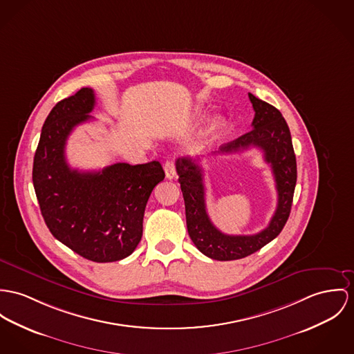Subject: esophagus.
<instances>
[{"instance_id":"obj_1","label":"esophagus","mask_w":354,"mask_h":354,"mask_svg":"<svg viewBox=\"0 0 354 354\" xmlns=\"http://www.w3.org/2000/svg\"><path fill=\"white\" fill-rule=\"evenodd\" d=\"M164 172H165L167 179H174V176H175V174H176L175 162H174V160H167V162L164 163Z\"/></svg>"}]
</instances>
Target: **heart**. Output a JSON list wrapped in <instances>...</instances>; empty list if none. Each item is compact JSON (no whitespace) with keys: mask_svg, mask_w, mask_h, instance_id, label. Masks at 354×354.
Here are the masks:
<instances>
[{"mask_svg":"<svg viewBox=\"0 0 354 354\" xmlns=\"http://www.w3.org/2000/svg\"><path fill=\"white\" fill-rule=\"evenodd\" d=\"M221 127H222V118H219V117L213 118L210 125H209V133H216L217 131L221 129Z\"/></svg>","mask_w":354,"mask_h":354,"instance_id":"b5f03b06","label":"heart"}]
</instances>
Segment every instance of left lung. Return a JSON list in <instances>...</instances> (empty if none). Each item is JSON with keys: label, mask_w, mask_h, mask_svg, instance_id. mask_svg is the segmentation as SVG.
Returning a JSON list of instances; mask_svg holds the SVG:
<instances>
[{"label": "left lung", "mask_w": 354, "mask_h": 354, "mask_svg": "<svg viewBox=\"0 0 354 354\" xmlns=\"http://www.w3.org/2000/svg\"><path fill=\"white\" fill-rule=\"evenodd\" d=\"M249 100L254 110L253 129L222 145L219 153L241 152L249 147L263 151L266 163L271 165L277 190V207L264 230L252 236H230L218 230L206 210L202 168L191 158L176 160L190 239L205 256L219 261L246 257L276 239L290 217L297 185V158L284 117L274 106L250 93Z\"/></svg>", "instance_id": "8db88e82"}]
</instances>
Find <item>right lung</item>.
Instances as JSON below:
<instances>
[{
    "mask_svg": "<svg viewBox=\"0 0 354 354\" xmlns=\"http://www.w3.org/2000/svg\"><path fill=\"white\" fill-rule=\"evenodd\" d=\"M94 106L95 95L88 87L55 105L41 129L32 180L55 239L87 260L111 263L136 249L147 202L165 175L156 160L115 163L101 171L71 168L64 153L67 138L91 120Z\"/></svg>",
    "mask_w": 354,
    "mask_h": 354,
    "instance_id": "obj_1",
    "label": "right lung"
}]
</instances>
